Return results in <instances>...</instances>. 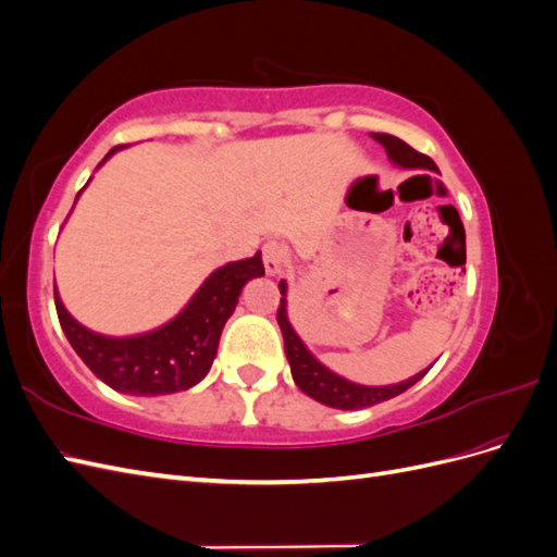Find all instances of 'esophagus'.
Masks as SVG:
<instances>
[{
	"instance_id": "1",
	"label": "esophagus",
	"mask_w": 557,
	"mask_h": 557,
	"mask_svg": "<svg viewBox=\"0 0 557 557\" xmlns=\"http://www.w3.org/2000/svg\"><path fill=\"white\" fill-rule=\"evenodd\" d=\"M262 262H264V272L269 276L281 274L283 262H285V248L278 242H267L262 246Z\"/></svg>"
}]
</instances>
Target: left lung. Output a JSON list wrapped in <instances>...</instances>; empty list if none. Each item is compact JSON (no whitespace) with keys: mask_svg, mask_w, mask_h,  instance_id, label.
Instances as JSON below:
<instances>
[{"mask_svg":"<svg viewBox=\"0 0 557 557\" xmlns=\"http://www.w3.org/2000/svg\"><path fill=\"white\" fill-rule=\"evenodd\" d=\"M372 137L385 148L387 158H391L397 166H404V170H430L436 172V164L413 150L409 144H404L401 139L393 137V134H372ZM281 290V307L276 313L278 327L283 334V344H285V356H288L290 362V372L293 379L297 383V387L301 393H307L309 397H313L315 401L325 404V407L332 409H344V411H352V409H367L374 407L379 401L393 399L397 395H401L404 391H409L411 385H416L420 379H423L430 367L418 372L416 376L401 381V383H393V385H360L352 383L339 374H334L332 369H327L323 362H320L313 352L305 346V342L299 339V334L295 332V327L290 325L288 320V283L281 281L278 283Z\"/></svg>","mask_w":557,"mask_h":557,"instance_id":"obj_1","label":"left lung"}]
</instances>
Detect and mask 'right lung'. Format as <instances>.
<instances>
[{
    "label": "right lung",
    "mask_w": 557,
    "mask_h": 557,
    "mask_svg": "<svg viewBox=\"0 0 557 557\" xmlns=\"http://www.w3.org/2000/svg\"><path fill=\"white\" fill-rule=\"evenodd\" d=\"M121 148H111L99 166ZM258 276H264L262 252L218 267L170 323L134 336H107L83 327L64 309L58 288L55 309L64 336L99 381L125 395H172L188 391L209 374L218 342L227 318L237 309L242 288Z\"/></svg>",
    "instance_id": "1"
}]
</instances>
